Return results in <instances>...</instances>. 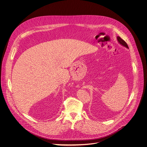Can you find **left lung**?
Segmentation results:
<instances>
[{
    "label": "left lung",
    "mask_w": 147,
    "mask_h": 147,
    "mask_svg": "<svg viewBox=\"0 0 147 147\" xmlns=\"http://www.w3.org/2000/svg\"><path fill=\"white\" fill-rule=\"evenodd\" d=\"M117 40H118V43H119L120 45L123 46H124V47H125L127 48V49H128V46L127 43L124 40H123L121 37H119V36H117Z\"/></svg>",
    "instance_id": "left-lung-1"
}]
</instances>
